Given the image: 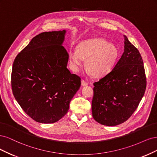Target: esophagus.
<instances>
[{
  "label": "esophagus",
  "mask_w": 157,
  "mask_h": 157,
  "mask_svg": "<svg viewBox=\"0 0 157 157\" xmlns=\"http://www.w3.org/2000/svg\"><path fill=\"white\" fill-rule=\"evenodd\" d=\"M87 85H88V83L86 82V81H85L83 79L82 80V86H87Z\"/></svg>",
  "instance_id": "1"
}]
</instances>
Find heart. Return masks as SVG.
I'll return each mask as SVG.
<instances>
[{
    "label": "heart",
    "instance_id": "1",
    "mask_svg": "<svg viewBox=\"0 0 157 157\" xmlns=\"http://www.w3.org/2000/svg\"><path fill=\"white\" fill-rule=\"evenodd\" d=\"M119 50L113 44L100 38H94L81 42L77 49L68 53L70 68L79 72L85 60V68L89 75L94 78H103L112 71L117 63Z\"/></svg>",
    "mask_w": 157,
    "mask_h": 157
}]
</instances>
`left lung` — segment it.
I'll return each mask as SVG.
<instances>
[{
    "label": "left lung",
    "mask_w": 157,
    "mask_h": 157,
    "mask_svg": "<svg viewBox=\"0 0 157 157\" xmlns=\"http://www.w3.org/2000/svg\"><path fill=\"white\" fill-rule=\"evenodd\" d=\"M124 37L122 56L108 75L93 83L92 113L98 123L113 126L128 120L144 97L146 77L141 55Z\"/></svg>",
    "instance_id": "8db88e82"
}]
</instances>
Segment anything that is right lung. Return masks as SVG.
I'll return each instance as SVG.
<instances>
[{
  "instance_id": "add662e5",
  "label": "right lung",
  "mask_w": 157,
  "mask_h": 157,
  "mask_svg": "<svg viewBox=\"0 0 157 157\" xmlns=\"http://www.w3.org/2000/svg\"><path fill=\"white\" fill-rule=\"evenodd\" d=\"M66 30L34 37L15 59L12 89L24 112L38 123H53L67 114L81 78L67 68Z\"/></svg>"
}]
</instances>
